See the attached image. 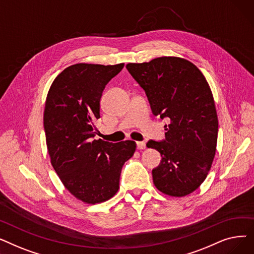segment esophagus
Wrapping results in <instances>:
<instances>
[{"mask_svg":"<svg viewBox=\"0 0 254 254\" xmlns=\"http://www.w3.org/2000/svg\"><path fill=\"white\" fill-rule=\"evenodd\" d=\"M137 148L138 149H145L146 148V143L145 142H137Z\"/></svg>","mask_w":254,"mask_h":254,"instance_id":"esophagus-1","label":"esophagus"}]
</instances>
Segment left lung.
<instances>
[{"label": "left lung", "instance_id": "left-lung-1", "mask_svg": "<svg viewBox=\"0 0 254 254\" xmlns=\"http://www.w3.org/2000/svg\"><path fill=\"white\" fill-rule=\"evenodd\" d=\"M127 69L145 90L152 113L170 120L166 139L147 143L162 156L152 170L155 188L171 196L191 193L206 179L217 144L218 118L205 76L176 57L129 63Z\"/></svg>", "mask_w": 254, "mask_h": 254}]
</instances>
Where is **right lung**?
<instances>
[{
    "label": "right lung",
    "mask_w": 254,
    "mask_h": 254,
    "mask_svg": "<svg viewBox=\"0 0 254 254\" xmlns=\"http://www.w3.org/2000/svg\"><path fill=\"white\" fill-rule=\"evenodd\" d=\"M125 64H76L57 76L47 93L44 129L51 165L76 198L98 204L119 189L123 166L134 155L135 141L95 140L103 90Z\"/></svg>",
    "instance_id": "1"
}]
</instances>
